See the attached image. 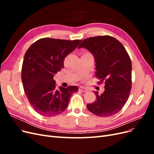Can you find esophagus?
I'll return each mask as SVG.
<instances>
[{
  "label": "esophagus",
  "instance_id": "obj_1",
  "mask_svg": "<svg viewBox=\"0 0 154 154\" xmlns=\"http://www.w3.org/2000/svg\"><path fill=\"white\" fill-rule=\"evenodd\" d=\"M80 90L82 92H87V91H88L87 88H85L84 87H80Z\"/></svg>",
  "mask_w": 154,
  "mask_h": 154
}]
</instances>
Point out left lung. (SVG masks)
Wrapping results in <instances>:
<instances>
[{
    "label": "left lung",
    "instance_id": "left-lung-1",
    "mask_svg": "<svg viewBox=\"0 0 154 154\" xmlns=\"http://www.w3.org/2000/svg\"><path fill=\"white\" fill-rule=\"evenodd\" d=\"M80 48L92 54L96 76L105 82L103 93L94 92L96 100L87 104L88 110L100 117L118 113L128 100L132 88V62L127 51L119 41L107 35L84 39Z\"/></svg>",
    "mask_w": 154,
    "mask_h": 154
}]
</instances>
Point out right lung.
<instances>
[{"mask_svg": "<svg viewBox=\"0 0 154 154\" xmlns=\"http://www.w3.org/2000/svg\"><path fill=\"white\" fill-rule=\"evenodd\" d=\"M82 41L41 38L26 51L21 72L23 87L32 108L40 115L51 117L62 113L72 93L78 91L77 86L57 88L53 77Z\"/></svg>", "mask_w": 154, "mask_h": 154, "instance_id": "obj_1", "label": "right lung"}]
</instances>
